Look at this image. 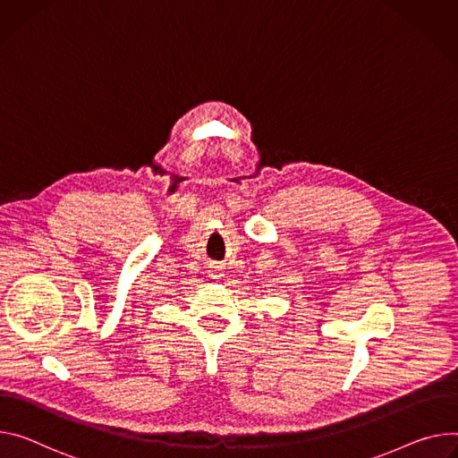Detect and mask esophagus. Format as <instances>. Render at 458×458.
Returning <instances> with one entry per match:
<instances>
[{
  "instance_id": "esophagus-1",
  "label": "esophagus",
  "mask_w": 458,
  "mask_h": 458,
  "mask_svg": "<svg viewBox=\"0 0 458 458\" xmlns=\"http://www.w3.org/2000/svg\"><path fill=\"white\" fill-rule=\"evenodd\" d=\"M208 276H210L212 279H221V277L225 276L223 267L217 265V263H212V265H210V270H208Z\"/></svg>"
}]
</instances>
